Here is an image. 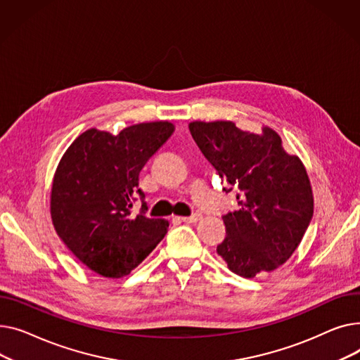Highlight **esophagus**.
<instances>
[{
	"label": "esophagus",
	"instance_id": "1",
	"mask_svg": "<svg viewBox=\"0 0 360 360\" xmlns=\"http://www.w3.org/2000/svg\"><path fill=\"white\" fill-rule=\"evenodd\" d=\"M202 218H203V217H202L200 214H195V215H192V217H183L181 221H183V222H187V224H196V222H199Z\"/></svg>",
	"mask_w": 360,
	"mask_h": 360
}]
</instances>
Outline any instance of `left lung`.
<instances>
[{
  "label": "left lung",
  "instance_id": "8db88e82",
  "mask_svg": "<svg viewBox=\"0 0 360 360\" xmlns=\"http://www.w3.org/2000/svg\"><path fill=\"white\" fill-rule=\"evenodd\" d=\"M188 129L229 190H240V210L222 217L226 237L217 247L218 255L241 278L276 270L301 244L314 214L304 162L283 150L281 136L269 126L252 134L231 120H196Z\"/></svg>",
  "mask_w": 360,
  "mask_h": 360
}]
</instances>
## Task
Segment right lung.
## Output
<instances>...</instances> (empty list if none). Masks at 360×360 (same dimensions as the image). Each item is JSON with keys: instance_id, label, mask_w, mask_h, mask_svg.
<instances>
[{"instance_id": "right-lung-1", "label": "right lung", "mask_w": 360, "mask_h": 360, "mask_svg": "<svg viewBox=\"0 0 360 360\" xmlns=\"http://www.w3.org/2000/svg\"><path fill=\"white\" fill-rule=\"evenodd\" d=\"M174 132L167 120L128 126L117 135L91 128L62 155L52 180L51 218L72 255L103 278L138 267L164 238L168 221L145 217L139 173ZM143 199L139 216L130 209Z\"/></svg>"}]
</instances>
